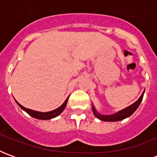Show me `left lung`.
<instances>
[{"label":"left lung","mask_w":157,"mask_h":157,"mask_svg":"<svg viewBox=\"0 0 157 157\" xmlns=\"http://www.w3.org/2000/svg\"><path fill=\"white\" fill-rule=\"evenodd\" d=\"M144 93H145V91L143 92V93L141 94V96L140 97V98L136 101L135 102H134L133 104L129 105L127 108L122 109L120 111L115 113H113V114H109V115H104V114H101L99 113L97 109H95L94 105L92 106V112H93V114L95 115L96 118H98L100 120L102 121H107V122H116V121H120V120H123L124 118H128L129 116H131L136 109H138V107L140 104L142 99H143V96H144Z\"/></svg>","instance_id":"1"}]
</instances>
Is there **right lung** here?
<instances>
[{
    "label": "right lung",
    "instance_id": "1",
    "mask_svg": "<svg viewBox=\"0 0 157 157\" xmlns=\"http://www.w3.org/2000/svg\"><path fill=\"white\" fill-rule=\"evenodd\" d=\"M69 97L65 99V101L64 102V103L62 104L61 106H59L58 109H55V110H53V111H50V112H39V111H34V110H32V109H27V108H24L23 106H22L20 103L17 102V103L18 104V106L22 109V110H24L27 113H29V115L32 116L33 118H35L37 119H42V120H47V119H51V118H54L55 117H57L59 116L60 113H61L63 111H64V109H65V107H66V104H67V101H68Z\"/></svg>",
    "mask_w": 157,
    "mask_h": 157
}]
</instances>
